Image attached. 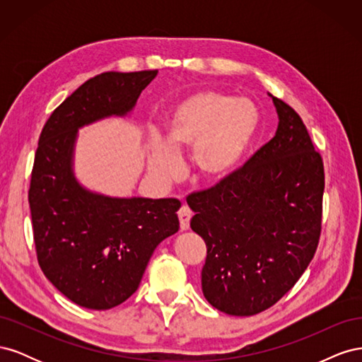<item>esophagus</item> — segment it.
<instances>
[{"mask_svg": "<svg viewBox=\"0 0 362 362\" xmlns=\"http://www.w3.org/2000/svg\"><path fill=\"white\" fill-rule=\"evenodd\" d=\"M193 213L189 206L182 205L180 210H178V217H180V226L182 231H187V229L190 228V218H192Z\"/></svg>", "mask_w": 362, "mask_h": 362, "instance_id": "obj_1", "label": "esophagus"}]
</instances>
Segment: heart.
<instances>
[{
    "label": "heart",
    "instance_id": "b5f03b06",
    "mask_svg": "<svg viewBox=\"0 0 362 362\" xmlns=\"http://www.w3.org/2000/svg\"><path fill=\"white\" fill-rule=\"evenodd\" d=\"M259 124L257 107L245 98L204 90L185 98L170 115L163 141L149 146L148 170L160 181L178 173L177 157L192 151V175L202 184H217L234 172Z\"/></svg>",
    "mask_w": 362,
    "mask_h": 362
}]
</instances>
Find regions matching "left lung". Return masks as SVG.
I'll list each match as a JSON object with an SVG mask.
<instances>
[{
  "label": "left lung",
  "mask_w": 362,
  "mask_h": 362,
  "mask_svg": "<svg viewBox=\"0 0 362 362\" xmlns=\"http://www.w3.org/2000/svg\"><path fill=\"white\" fill-rule=\"evenodd\" d=\"M272 100L275 137L228 178L187 196L190 226L206 245L202 293L229 315H255L288 293L322 231V156L294 108Z\"/></svg>",
  "instance_id": "1"
}]
</instances>
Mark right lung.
Masks as SVG:
<instances>
[{
  "mask_svg": "<svg viewBox=\"0 0 362 362\" xmlns=\"http://www.w3.org/2000/svg\"><path fill=\"white\" fill-rule=\"evenodd\" d=\"M158 71L104 72L81 84L43 127L28 204L39 266L74 303L110 310L137 288L148 261L180 229L178 199L108 198L72 172L76 129L133 110Z\"/></svg>",
  "mask_w": 362,
  "mask_h": 362,
  "instance_id": "1",
  "label": "right lung"
}]
</instances>
